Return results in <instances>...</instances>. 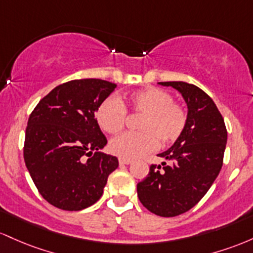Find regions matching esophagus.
Listing matches in <instances>:
<instances>
[{
  "label": "esophagus",
  "mask_w": 253,
  "mask_h": 253,
  "mask_svg": "<svg viewBox=\"0 0 253 253\" xmlns=\"http://www.w3.org/2000/svg\"><path fill=\"white\" fill-rule=\"evenodd\" d=\"M119 164H121V165H129V164H131V160H130V159L119 158Z\"/></svg>",
  "instance_id": "1"
}]
</instances>
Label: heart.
Masks as SVG:
<instances>
[{
    "mask_svg": "<svg viewBox=\"0 0 253 253\" xmlns=\"http://www.w3.org/2000/svg\"><path fill=\"white\" fill-rule=\"evenodd\" d=\"M127 106L135 115L142 116L137 129L140 132H126L112 138L110 150L123 159H134L153 152L158 142L167 146L175 142L185 130L188 113L166 90L148 87L131 93ZM126 109L116 96H109L98 106L95 119L101 130L117 134L126 123Z\"/></svg>",
    "mask_w": 253,
    "mask_h": 253,
    "instance_id": "heart-1",
    "label": "heart"
}]
</instances>
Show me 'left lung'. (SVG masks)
<instances>
[{
    "instance_id": "left-lung-1",
    "label": "left lung",
    "mask_w": 253,
    "mask_h": 253,
    "mask_svg": "<svg viewBox=\"0 0 253 253\" xmlns=\"http://www.w3.org/2000/svg\"><path fill=\"white\" fill-rule=\"evenodd\" d=\"M159 84L183 95L188 123L171 148L158 154L169 165H150L148 175L137 184V196L153 214L173 217L195 207L216 179L223 164L227 129L212 99L197 86L183 81Z\"/></svg>"
}]
</instances>
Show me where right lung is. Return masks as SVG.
Wrapping results in <instances>:
<instances>
[{"mask_svg": "<svg viewBox=\"0 0 253 253\" xmlns=\"http://www.w3.org/2000/svg\"><path fill=\"white\" fill-rule=\"evenodd\" d=\"M117 84L72 80L39 101L27 122L24 159L39 194L53 207L78 211L103 195L118 159L99 152L107 140L95 119Z\"/></svg>", "mask_w": 253, "mask_h": 253, "instance_id": "right-lung-1", "label": "right lung"}]
</instances>
